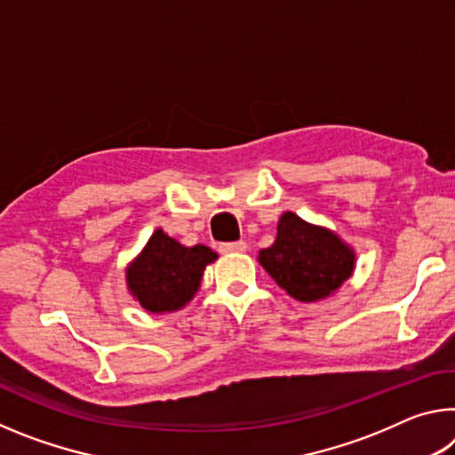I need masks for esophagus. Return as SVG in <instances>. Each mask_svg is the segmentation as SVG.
<instances>
[{
	"label": "esophagus",
	"instance_id": "1",
	"mask_svg": "<svg viewBox=\"0 0 455 455\" xmlns=\"http://www.w3.org/2000/svg\"><path fill=\"white\" fill-rule=\"evenodd\" d=\"M219 251L222 255H227V252H244L246 251V243L244 241H236V243H222L219 246Z\"/></svg>",
	"mask_w": 455,
	"mask_h": 455
}]
</instances>
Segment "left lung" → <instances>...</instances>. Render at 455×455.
I'll return each instance as SVG.
<instances>
[{
    "instance_id": "left-lung-1",
    "label": "left lung",
    "mask_w": 455,
    "mask_h": 455,
    "mask_svg": "<svg viewBox=\"0 0 455 455\" xmlns=\"http://www.w3.org/2000/svg\"><path fill=\"white\" fill-rule=\"evenodd\" d=\"M259 263L292 299L315 303L349 279L355 252L333 230L283 212L275 243L259 252Z\"/></svg>"
}]
</instances>
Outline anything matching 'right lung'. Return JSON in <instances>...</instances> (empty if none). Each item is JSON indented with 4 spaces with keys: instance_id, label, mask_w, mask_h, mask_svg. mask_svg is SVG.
Segmentation results:
<instances>
[{
    "instance_id": "add662e5",
    "label": "right lung",
    "mask_w": 455,
    "mask_h": 455,
    "mask_svg": "<svg viewBox=\"0 0 455 455\" xmlns=\"http://www.w3.org/2000/svg\"><path fill=\"white\" fill-rule=\"evenodd\" d=\"M214 259L209 246H184L158 228L126 268L128 291L146 311H179L195 297L204 267Z\"/></svg>"
}]
</instances>
